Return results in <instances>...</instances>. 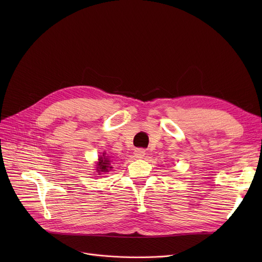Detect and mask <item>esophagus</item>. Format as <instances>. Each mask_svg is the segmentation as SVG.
<instances>
[{"label": "esophagus", "instance_id": "1", "mask_svg": "<svg viewBox=\"0 0 262 262\" xmlns=\"http://www.w3.org/2000/svg\"><path fill=\"white\" fill-rule=\"evenodd\" d=\"M145 155V149L143 148H136L135 149V156L137 158H142Z\"/></svg>", "mask_w": 262, "mask_h": 262}]
</instances>
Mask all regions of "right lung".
<instances>
[{"instance_id": "1", "label": "right lung", "mask_w": 262, "mask_h": 262, "mask_svg": "<svg viewBox=\"0 0 262 262\" xmlns=\"http://www.w3.org/2000/svg\"><path fill=\"white\" fill-rule=\"evenodd\" d=\"M104 157H100L99 159V163H98V171L100 172H108L109 170L113 169V163L112 160H110L108 157L105 156V154H103Z\"/></svg>"}]
</instances>
